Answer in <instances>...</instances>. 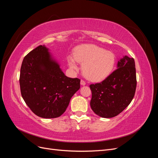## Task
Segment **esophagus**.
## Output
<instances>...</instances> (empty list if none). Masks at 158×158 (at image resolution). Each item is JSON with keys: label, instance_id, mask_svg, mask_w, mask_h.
I'll return each mask as SVG.
<instances>
[{"label": "esophagus", "instance_id": "esophagus-1", "mask_svg": "<svg viewBox=\"0 0 158 158\" xmlns=\"http://www.w3.org/2000/svg\"><path fill=\"white\" fill-rule=\"evenodd\" d=\"M80 84L82 85H85V81H84V80H81V81H80Z\"/></svg>", "mask_w": 158, "mask_h": 158}]
</instances>
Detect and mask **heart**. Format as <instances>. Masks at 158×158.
<instances>
[{
    "mask_svg": "<svg viewBox=\"0 0 158 158\" xmlns=\"http://www.w3.org/2000/svg\"><path fill=\"white\" fill-rule=\"evenodd\" d=\"M68 63L71 69L78 70V63H83L84 76L93 82H99L111 74L115 64L112 52L95 45H84L76 49L74 56H69Z\"/></svg>",
    "mask_w": 158,
    "mask_h": 158,
    "instance_id": "heart-1",
    "label": "heart"
}]
</instances>
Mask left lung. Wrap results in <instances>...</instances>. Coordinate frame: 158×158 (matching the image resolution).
Wrapping results in <instances>:
<instances>
[{"label": "left lung", "mask_w": 158, "mask_h": 158, "mask_svg": "<svg viewBox=\"0 0 158 158\" xmlns=\"http://www.w3.org/2000/svg\"><path fill=\"white\" fill-rule=\"evenodd\" d=\"M93 111L103 118L114 117L131 103L135 94L136 76L133 58L123 56L117 69L100 83L91 84Z\"/></svg>", "instance_id": "8db88e82"}]
</instances>
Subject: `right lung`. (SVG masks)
Listing matches in <instances>:
<instances>
[{
    "mask_svg": "<svg viewBox=\"0 0 158 158\" xmlns=\"http://www.w3.org/2000/svg\"><path fill=\"white\" fill-rule=\"evenodd\" d=\"M20 85L22 96L38 117H60L80 88V80L69 78L45 45L30 51L22 61Z\"/></svg>",
    "mask_w": 158,
    "mask_h": 158,
    "instance_id": "add662e5",
    "label": "right lung"
}]
</instances>
